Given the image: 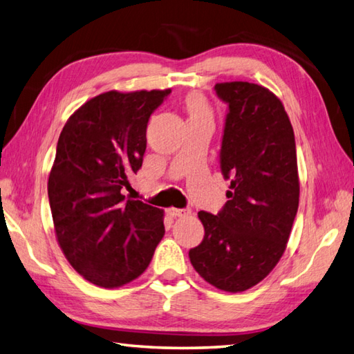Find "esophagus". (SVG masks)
<instances>
[{"label": "esophagus", "instance_id": "esophagus-1", "mask_svg": "<svg viewBox=\"0 0 354 354\" xmlns=\"http://www.w3.org/2000/svg\"><path fill=\"white\" fill-rule=\"evenodd\" d=\"M168 214L171 215V217H186V215L191 214V211H189V209L171 207V209H168Z\"/></svg>", "mask_w": 354, "mask_h": 354}]
</instances>
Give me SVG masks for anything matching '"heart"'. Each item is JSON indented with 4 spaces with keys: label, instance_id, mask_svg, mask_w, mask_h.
<instances>
[{
    "label": "heart",
    "instance_id": "b5f03b06",
    "mask_svg": "<svg viewBox=\"0 0 354 354\" xmlns=\"http://www.w3.org/2000/svg\"><path fill=\"white\" fill-rule=\"evenodd\" d=\"M183 110L189 122H198V120H212L214 111L209 100L203 93L200 91H191L183 97L182 100Z\"/></svg>",
    "mask_w": 354,
    "mask_h": 354
}]
</instances>
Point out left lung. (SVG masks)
I'll return each mask as SVG.
<instances>
[{
	"instance_id": "left-lung-1",
	"label": "left lung",
	"mask_w": 354,
	"mask_h": 354,
	"mask_svg": "<svg viewBox=\"0 0 354 354\" xmlns=\"http://www.w3.org/2000/svg\"><path fill=\"white\" fill-rule=\"evenodd\" d=\"M229 105L220 168L230 178L217 215L198 212L205 238L189 250L198 275L225 292L263 281L283 257L299 203L293 128L281 100L263 85L221 82Z\"/></svg>"
}]
</instances>
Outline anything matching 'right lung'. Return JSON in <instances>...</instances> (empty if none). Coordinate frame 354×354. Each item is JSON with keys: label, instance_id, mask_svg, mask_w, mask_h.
Instances as JSON below:
<instances>
[{"label": "right lung", "instance_id": "right-lung-1", "mask_svg": "<svg viewBox=\"0 0 354 354\" xmlns=\"http://www.w3.org/2000/svg\"><path fill=\"white\" fill-rule=\"evenodd\" d=\"M169 93L106 91L62 128L48 176L50 209L64 255L91 284L116 288L139 278L165 235L162 209L120 191L140 169L149 116Z\"/></svg>", "mask_w": 354, "mask_h": 354}]
</instances>
